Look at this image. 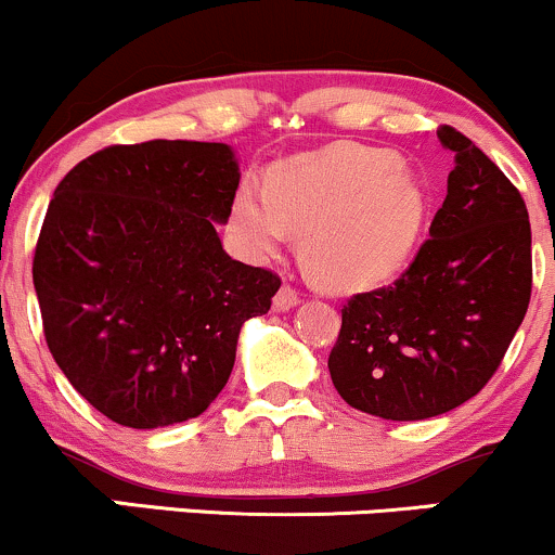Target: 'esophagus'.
Returning <instances> with one entry per match:
<instances>
[{
	"mask_svg": "<svg viewBox=\"0 0 555 555\" xmlns=\"http://www.w3.org/2000/svg\"><path fill=\"white\" fill-rule=\"evenodd\" d=\"M297 302H299L297 289H295V286H289V284L279 286V292H276V295H273V310H279V313H284V310L295 308Z\"/></svg>",
	"mask_w": 555,
	"mask_h": 555,
	"instance_id": "34e87169",
	"label": "esophagus"
}]
</instances>
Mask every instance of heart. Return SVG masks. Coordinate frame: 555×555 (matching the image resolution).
<instances>
[{"mask_svg": "<svg viewBox=\"0 0 555 555\" xmlns=\"http://www.w3.org/2000/svg\"><path fill=\"white\" fill-rule=\"evenodd\" d=\"M428 214L423 184L391 151L331 145L242 182L232 224L250 250L302 237L299 260L331 292L371 289L404 269Z\"/></svg>", "mask_w": 555, "mask_h": 555, "instance_id": "obj_1", "label": "heart"}]
</instances>
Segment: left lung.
<instances>
[{"mask_svg": "<svg viewBox=\"0 0 555 555\" xmlns=\"http://www.w3.org/2000/svg\"><path fill=\"white\" fill-rule=\"evenodd\" d=\"M454 154L430 237L393 284L341 310L328 354L336 391L384 420H425L473 399L499 371L532 295V232L519 190L469 138Z\"/></svg>", "mask_w": 555, "mask_h": 555, "instance_id": "left-lung-1", "label": "left lung"}]
</instances>
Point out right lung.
Instances as JSON below:
<instances>
[{
	"label": "right lung",
	"instance_id": "right-lung-1",
	"mask_svg": "<svg viewBox=\"0 0 555 555\" xmlns=\"http://www.w3.org/2000/svg\"><path fill=\"white\" fill-rule=\"evenodd\" d=\"M240 169L224 143L106 145L56 184L34 253L49 352L101 415L164 428L227 386L242 323L282 279L229 258L216 224Z\"/></svg>",
	"mask_w": 555,
	"mask_h": 555
}]
</instances>
